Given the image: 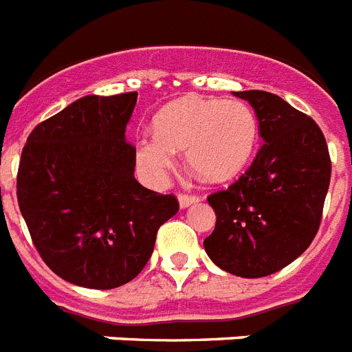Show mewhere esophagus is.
<instances>
[{
  "mask_svg": "<svg viewBox=\"0 0 352 352\" xmlns=\"http://www.w3.org/2000/svg\"><path fill=\"white\" fill-rule=\"evenodd\" d=\"M178 201H179V207L187 208V207H190V205H194V203L199 201V197H197V196H188V194H179Z\"/></svg>",
  "mask_w": 352,
  "mask_h": 352,
  "instance_id": "34e87169",
  "label": "esophagus"
}]
</instances>
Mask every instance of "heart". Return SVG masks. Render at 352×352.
<instances>
[{"label":"heart","mask_w":352,"mask_h":352,"mask_svg":"<svg viewBox=\"0 0 352 352\" xmlns=\"http://www.w3.org/2000/svg\"><path fill=\"white\" fill-rule=\"evenodd\" d=\"M259 122L243 100L183 97L155 117V135L136 144V162L144 178L160 185L185 151L187 164L199 178L226 182L245 170L254 156Z\"/></svg>","instance_id":"b5f03b06"}]
</instances>
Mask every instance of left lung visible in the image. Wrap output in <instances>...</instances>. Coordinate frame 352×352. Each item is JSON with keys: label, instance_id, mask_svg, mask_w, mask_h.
<instances>
[{"label": "left lung", "instance_id": "8db88e82", "mask_svg": "<svg viewBox=\"0 0 352 352\" xmlns=\"http://www.w3.org/2000/svg\"><path fill=\"white\" fill-rule=\"evenodd\" d=\"M259 122V153L226 190L208 196L216 228L203 241L212 263L232 275H272L315 239L331 179L320 127L278 95L234 91Z\"/></svg>", "mask_w": 352, "mask_h": 352}]
</instances>
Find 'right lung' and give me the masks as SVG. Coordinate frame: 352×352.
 <instances>
[{"label":"right lung","instance_id":"right-lung-1","mask_svg":"<svg viewBox=\"0 0 352 352\" xmlns=\"http://www.w3.org/2000/svg\"><path fill=\"white\" fill-rule=\"evenodd\" d=\"M138 93L86 95L32 131L17 173V203L48 268L75 286L111 289L149 261L178 199L135 179L126 140Z\"/></svg>","mask_w":352,"mask_h":352}]
</instances>
